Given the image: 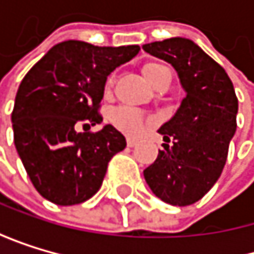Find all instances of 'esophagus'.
Here are the masks:
<instances>
[{"mask_svg":"<svg viewBox=\"0 0 254 254\" xmlns=\"http://www.w3.org/2000/svg\"><path fill=\"white\" fill-rule=\"evenodd\" d=\"M126 143H128V146H129V148H134V146H137V140L135 138H128V140H126Z\"/></svg>","mask_w":254,"mask_h":254,"instance_id":"34e87169","label":"esophagus"}]
</instances>
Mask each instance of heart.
<instances>
[{"instance_id":"b5f03b06","label":"heart","mask_w":254,"mask_h":254,"mask_svg":"<svg viewBox=\"0 0 254 254\" xmlns=\"http://www.w3.org/2000/svg\"><path fill=\"white\" fill-rule=\"evenodd\" d=\"M141 71H143V76L146 77V80L155 88V86L160 83V80L163 79L164 73L168 71V68L160 64H155V62H149L141 68ZM111 122L119 131L134 135L144 125V117L140 111H137L134 108H129V106H120V108H117L111 114Z\"/></svg>"}]
</instances>
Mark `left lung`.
I'll list each match as a JSON object with an SVG mask.
<instances>
[{
	"label": "left lung",
	"mask_w": 254,
	"mask_h": 254,
	"mask_svg": "<svg viewBox=\"0 0 254 254\" xmlns=\"http://www.w3.org/2000/svg\"><path fill=\"white\" fill-rule=\"evenodd\" d=\"M143 50L169 62L186 97L158 132L163 151L143 171L151 190L172 206H190L218 181L236 131L238 97L226 70L190 39L144 44Z\"/></svg>",
	"instance_id": "left-lung-1"
}]
</instances>
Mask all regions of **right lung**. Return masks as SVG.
<instances>
[{"mask_svg": "<svg viewBox=\"0 0 254 254\" xmlns=\"http://www.w3.org/2000/svg\"><path fill=\"white\" fill-rule=\"evenodd\" d=\"M138 52V45L65 41L22 79L12 113L13 141L28 178L45 199L73 206L100 189L110 160L126 148V140L113 125L99 132L90 128L102 122L106 77Z\"/></svg>", "mask_w": 254, "mask_h": 254, "instance_id": "right-lung-1", "label": "right lung"}]
</instances>
